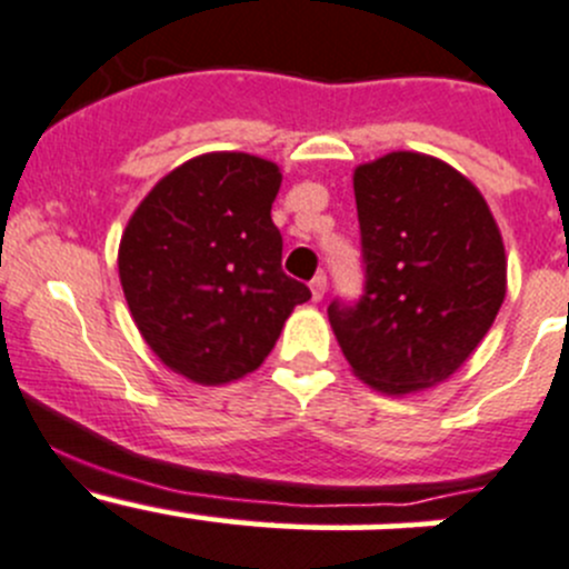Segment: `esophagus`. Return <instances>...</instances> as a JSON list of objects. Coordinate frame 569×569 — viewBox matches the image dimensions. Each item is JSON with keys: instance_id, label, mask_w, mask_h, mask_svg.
<instances>
[{"instance_id": "1", "label": "esophagus", "mask_w": 569, "mask_h": 569, "mask_svg": "<svg viewBox=\"0 0 569 569\" xmlns=\"http://www.w3.org/2000/svg\"><path fill=\"white\" fill-rule=\"evenodd\" d=\"M309 290H312V301H320V298H323V292H326V277H323V273H318V277L309 282Z\"/></svg>"}]
</instances>
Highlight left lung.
<instances>
[{
  "mask_svg": "<svg viewBox=\"0 0 569 569\" xmlns=\"http://www.w3.org/2000/svg\"><path fill=\"white\" fill-rule=\"evenodd\" d=\"M365 292L329 323L365 385L407 396L457 373L506 296V251L487 201L437 157L390 151L353 171Z\"/></svg>",
  "mask_w": 569,
  "mask_h": 569,
  "instance_id": "obj_1",
  "label": "left lung"
}]
</instances>
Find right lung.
Returning <instances> with one entry per match:
<instances>
[{
    "label": "right lung",
    "instance_id": "add662e5",
    "mask_svg": "<svg viewBox=\"0 0 569 569\" xmlns=\"http://www.w3.org/2000/svg\"><path fill=\"white\" fill-rule=\"evenodd\" d=\"M279 184L277 162L212 151L162 177L123 229L118 277L134 326L196 385L260 368L292 307L312 296L282 271Z\"/></svg>",
    "mask_w": 569,
    "mask_h": 569
}]
</instances>
